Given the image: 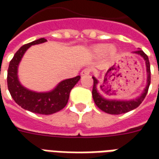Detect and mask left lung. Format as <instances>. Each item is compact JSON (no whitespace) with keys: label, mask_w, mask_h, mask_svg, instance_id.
Returning <instances> with one entry per match:
<instances>
[{"label":"left lung","mask_w":159,"mask_h":159,"mask_svg":"<svg viewBox=\"0 0 159 159\" xmlns=\"http://www.w3.org/2000/svg\"><path fill=\"white\" fill-rule=\"evenodd\" d=\"M47 42L45 38H40L22 46L16 52L9 63L7 70V88L11 96L19 106L35 113L50 115L62 110L68 102L70 92L77 83L76 77L68 78L60 83L49 92L36 93L23 87L18 79V67L24 53L30 47Z\"/></svg>","instance_id":"left-lung-1"}]
</instances>
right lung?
Listing matches in <instances>:
<instances>
[{"mask_svg":"<svg viewBox=\"0 0 159 159\" xmlns=\"http://www.w3.org/2000/svg\"><path fill=\"white\" fill-rule=\"evenodd\" d=\"M136 53H139L140 55H141L144 58V59L146 60V64H147V88L145 90V93L141 95V96L137 99L135 100H132V101H114V100H105L103 98V96L101 95V93L98 90V88H97V83H98V81H97L94 77H93V91H92V94H93V100H94V103L96 104V106L100 110H102L105 112L109 114H115V115H117V114H122V113H126L128 111H130L134 110V108H136L137 107L140 106V104L142 102V100H144V98L147 94V91L148 90V87L150 85L151 82V70H150V63H149V59H148V57L145 53V52L142 51V50H139L137 51ZM112 68V67H111ZM111 69H109L107 70V72L106 73V76L105 77L107 76V74L111 72ZM109 76H111V75ZM107 80V78H104V82ZM100 90L102 91H106L105 89V85H100ZM108 92V90L106 91V93ZM104 93V92H103Z\"/></svg>","mask_w":159,"mask_h":159,"instance_id":"right-lung-1","label":"right lung"}]
</instances>
